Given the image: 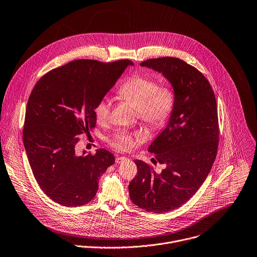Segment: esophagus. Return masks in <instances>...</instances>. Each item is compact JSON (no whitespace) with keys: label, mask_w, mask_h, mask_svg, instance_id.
Returning <instances> with one entry per match:
<instances>
[{"label":"esophagus","mask_w":257,"mask_h":257,"mask_svg":"<svg viewBox=\"0 0 257 257\" xmlns=\"http://www.w3.org/2000/svg\"><path fill=\"white\" fill-rule=\"evenodd\" d=\"M125 160H127V159H126L125 157H121V156H120V157H116V158H115V162H116L117 164H120V163L124 162Z\"/></svg>","instance_id":"esophagus-1"}]
</instances>
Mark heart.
<instances>
[{
	"instance_id": "b5f03b06",
	"label": "heart",
	"mask_w": 257,
	"mask_h": 257,
	"mask_svg": "<svg viewBox=\"0 0 257 257\" xmlns=\"http://www.w3.org/2000/svg\"><path fill=\"white\" fill-rule=\"evenodd\" d=\"M120 97L127 99L138 108L139 118L152 130H160L170 119L177 103L175 87L169 83H159L155 77L145 74H135L126 79L118 88ZM111 99L100 98L94 105V115L99 123L109 119ZM140 134H132L121 130L109 141L110 145L120 151H128L135 146V141H141Z\"/></svg>"
}]
</instances>
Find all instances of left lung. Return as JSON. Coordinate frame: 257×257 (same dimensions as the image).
I'll list each match as a JSON object with an SVG mask.
<instances>
[{"label": "left lung", "mask_w": 257, "mask_h": 257, "mask_svg": "<svg viewBox=\"0 0 257 257\" xmlns=\"http://www.w3.org/2000/svg\"><path fill=\"white\" fill-rule=\"evenodd\" d=\"M142 66L162 72L175 87L177 103L167 127L149 147L161 173L140 160L128 185L131 200L141 209L165 213L181 207L198 191L216 159L219 146L215 94L207 78L175 57L153 58Z\"/></svg>", "instance_id": "obj_1"}]
</instances>
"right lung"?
Instances as JSON below:
<instances>
[{
  "label": "right lung",
  "mask_w": 257,
  "mask_h": 257,
  "mask_svg": "<svg viewBox=\"0 0 257 257\" xmlns=\"http://www.w3.org/2000/svg\"><path fill=\"white\" fill-rule=\"evenodd\" d=\"M127 65H133L128 59H77L48 71L35 84L26 107L23 143L39 187L56 203L78 207L90 202L99 177L114 164L107 150L77 156L75 146L79 135L95 126L94 105Z\"/></svg>",
  "instance_id": "right-lung-1"
}]
</instances>
